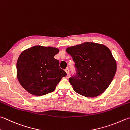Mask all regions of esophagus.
<instances>
[{"label": "esophagus", "instance_id": "esophagus-1", "mask_svg": "<svg viewBox=\"0 0 130 130\" xmlns=\"http://www.w3.org/2000/svg\"><path fill=\"white\" fill-rule=\"evenodd\" d=\"M65 71H66V73H67V75H69V73H70V72H69V68H66V69H65Z\"/></svg>", "mask_w": 130, "mask_h": 130}]
</instances>
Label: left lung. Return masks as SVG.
Instances as JSON below:
<instances>
[{
    "label": "left lung",
    "instance_id": "8db88e82",
    "mask_svg": "<svg viewBox=\"0 0 130 130\" xmlns=\"http://www.w3.org/2000/svg\"><path fill=\"white\" fill-rule=\"evenodd\" d=\"M66 51L75 62L76 74L69 78L75 91L87 97L102 93L110 84L117 71L116 62L106 46L85 42Z\"/></svg>",
    "mask_w": 130,
    "mask_h": 130
}]
</instances>
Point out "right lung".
<instances>
[{"mask_svg":"<svg viewBox=\"0 0 130 130\" xmlns=\"http://www.w3.org/2000/svg\"><path fill=\"white\" fill-rule=\"evenodd\" d=\"M58 52L55 47L35 46L21 53L17 62V76L26 91L36 95L49 93L66 76L54 58Z\"/></svg>","mask_w":130,"mask_h":130,"instance_id":"right-lung-1","label":"right lung"}]
</instances>
